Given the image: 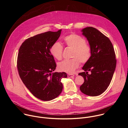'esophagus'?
<instances>
[{"label": "esophagus", "instance_id": "esophagus-1", "mask_svg": "<svg viewBox=\"0 0 128 128\" xmlns=\"http://www.w3.org/2000/svg\"><path fill=\"white\" fill-rule=\"evenodd\" d=\"M67 76L68 78H72V77L74 76V74H68L67 75Z\"/></svg>", "mask_w": 128, "mask_h": 128}]
</instances>
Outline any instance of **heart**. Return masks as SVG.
Wrapping results in <instances>:
<instances>
[{"label":"heart","instance_id":"heart-1","mask_svg":"<svg viewBox=\"0 0 128 128\" xmlns=\"http://www.w3.org/2000/svg\"><path fill=\"white\" fill-rule=\"evenodd\" d=\"M64 42L68 47L73 48L71 58L70 60H65L58 64V69L63 72L72 74L79 66L80 62L86 63L92 54L90 46L86 43V40L82 36L71 34L65 37ZM63 48L58 42H54L50 47V52L52 56L57 60L62 57Z\"/></svg>","mask_w":128,"mask_h":128}]
</instances>
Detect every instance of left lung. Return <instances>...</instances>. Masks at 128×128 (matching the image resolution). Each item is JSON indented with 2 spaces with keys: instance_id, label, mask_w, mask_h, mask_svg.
<instances>
[{
  "instance_id": "obj_1",
  "label": "left lung",
  "mask_w": 128,
  "mask_h": 128,
  "mask_svg": "<svg viewBox=\"0 0 128 128\" xmlns=\"http://www.w3.org/2000/svg\"><path fill=\"white\" fill-rule=\"evenodd\" d=\"M82 34L92 49L89 60L82 67L84 72L78 75L84 78L81 92L90 96L101 95L107 88L112 78L116 60L113 45L105 35L97 29L88 27L82 29ZM90 71V74L88 71Z\"/></svg>"
}]
</instances>
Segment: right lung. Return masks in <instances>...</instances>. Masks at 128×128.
Instances as JSON below:
<instances>
[{
	"instance_id": "1",
	"label": "right lung",
	"mask_w": 128,
	"mask_h": 128,
	"mask_svg": "<svg viewBox=\"0 0 128 128\" xmlns=\"http://www.w3.org/2000/svg\"><path fill=\"white\" fill-rule=\"evenodd\" d=\"M61 30L46 32L26 40L18 52L17 68L21 80L33 95L42 101L57 98L62 91V78L67 77L64 72H52L56 64L50 48Z\"/></svg>"
}]
</instances>
